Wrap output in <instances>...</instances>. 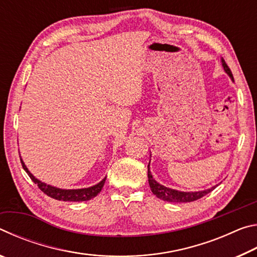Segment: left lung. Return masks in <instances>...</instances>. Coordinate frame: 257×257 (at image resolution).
<instances>
[{
	"label": "left lung",
	"mask_w": 257,
	"mask_h": 257,
	"mask_svg": "<svg viewBox=\"0 0 257 257\" xmlns=\"http://www.w3.org/2000/svg\"><path fill=\"white\" fill-rule=\"evenodd\" d=\"M221 62H222V67L224 69V71L228 73L229 77L231 78V80L233 81L232 72H231V70H230V68L227 66L225 61L223 59H221ZM147 168H149L147 177H149V184H150L152 193H153L156 197L162 199V201H165V202H172V203L194 202V201H197V199H199V198H202L203 196H205L206 194L211 193V191L215 188V187H212V188H210V189L202 190V191H179L176 189L168 188V187L160 185L158 181L153 179L152 173L150 171V164Z\"/></svg>",
	"instance_id": "obj_1"
}]
</instances>
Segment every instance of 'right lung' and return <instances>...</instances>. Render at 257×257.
Segmentation results:
<instances>
[{"label":"right lung","instance_id":"obj_1","mask_svg":"<svg viewBox=\"0 0 257 257\" xmlns=\"http://www.w3.org/2000/svg\"><path fill=\"white\" fill-rule=\"evenodd\" d=\"M21 164H23L24 170L28 173V176L30 177L35 184H37L38 188H40L43 193L46 194L47 196H50L54 199H58V201H64V202H84V201H89V199L94 198L95 196H97L99 191L102 190L104 182L106 180V177L104 179L98 182L97 185L88 187V188H81V189H60L56 188V187L46 185L44 182L40 181L36 179L32 173L29 172V170L26 167L24 161L20 159Z\"/></svg>","mask_w":257,"mask_h":257}]
</instances>
